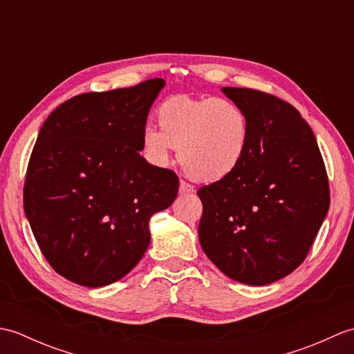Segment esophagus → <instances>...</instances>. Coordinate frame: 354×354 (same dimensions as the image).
<instances>
[{"instance_id": "esophagus-1", "label": "esophagus", "mask_w": 354, "mask_h": 354, "mask_svg": "<svg viewBox=\"0 0 354 354\" xmlns=\"http://www.w3.org/2000/svg\"><path fill=\"white\" fill-rule=\"evenodd\" d=\"M193 187L190 184H187L185 181H181L179 183V193L181 194H187V193H193Z\"/></svg>"}]
</instances>
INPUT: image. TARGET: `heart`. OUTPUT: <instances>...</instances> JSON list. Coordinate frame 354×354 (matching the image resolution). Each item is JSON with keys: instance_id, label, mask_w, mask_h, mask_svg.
Here are the masks:
<instances>
[{"instance_id": "heart-1", "label": "heart", "mask_w": 354, "mask_h": 354, "mask_svg": "<svg viewBox=\"0 0 354 354\" xmlns=\"http://www.w3.org/2000/svg\"><path fill=\"white\" fill-rule=\"evenodd\" d=\"M156 122L160 131L146 127L141 132L142 158L155 167H167L173 149H179V162L194 181L230 178L250 149V120L228 99L173 97L158 109Z\"/></svg>"}]
</instances>
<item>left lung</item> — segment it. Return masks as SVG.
Listing matches in <instances>:
<instances>
[{
	"mask_svg": "<svg viewBox=\"0 0 354 354\" xmlns=\"http://www.w3.org/2000/svg\"><path fill=\"white\" fill-rule=\"evenodd\" d=\"M251 127L242 165L198 190L199 242L232 280L265 286L304 261L330 205L328 179L317 138L299 112L250 88H222Z\"/></svg>",
	"mask_w": 354,
	"mask_h": 354,
	"instance_id": "left-lung-1",
	"label": "left lung"
}]
</instances>
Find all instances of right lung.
I'll use <instances>...</instances> for the list:
<instances>
[{"instance_id": "add662e5", "label": "right lung", "mask_w": 354, "mask_h": 354, "mask_svg": "<svg viewBox=\"0 0 354 354\" xmlns=\"http://www.w3.org/2000/svg\"><path fill=\"white\" fill-rule=\"evenodd\" d=\"M164 85L150 79L80 94L42 124L27 167L24 212L44 257L66 280L102 288L131 272L150 243V217L175 201L178 176L140 155Z\"/></svg>"}]
</instances>
